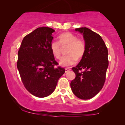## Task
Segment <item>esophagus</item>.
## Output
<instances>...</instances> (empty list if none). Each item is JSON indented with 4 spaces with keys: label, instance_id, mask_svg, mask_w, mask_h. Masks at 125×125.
I'll list each match as a JSON object with an SVG mask.
<instances>
[{
    "label": "esophagus",
    "instance_id": "obj_1",
    "mask_svg": "<svg viewBox=\"0 0 125 125\" xmlns=\"http://www.w3.org/2000/svg\"><path fill=\"white\" fill-rule=\"evenodd\" d=\"M70 71H71V69H70L69 68H65V73H67Z\"/></svg>",
    "mask_w": 125,
    "mask_h": 125
}]
</instances>
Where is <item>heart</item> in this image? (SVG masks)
Listing matches in <instances>:
<instances>
[{"label": "heart", "instance_id": "heart-1", "mask_svg": "<svg viewBox=\"0 0 125 125\" xmlns=\"http://www.w3.org/2000/svg\"><path fill=\"white\" fill-rule=\"evenodd\" d=\"M59 42H53L51 44V51L53 56L59 59L61 56V46L68 45L67 55L63 56L59 61L61 66H68L74 64L77 59H81L84 55L85 44L83 40L77 39L76 36L70 32H65L59 37Z\"/></svg>", "mask_w": 125, "mask_h": 125}]
</instances>
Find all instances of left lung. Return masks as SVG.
Listing matches in <instances>:
<instances>
[{
  "label": "left lung",
  "instance_id": "1",
  "mask_svg": "<svg viewBox=\"0 0 125 125\" xmlns=\"http://www.w3.org/2000/svg\"><path fill=\"white\" fill-rule=\"evenodd\" d=\"M83 36L84 55L76 67L72 68L76 78L71 83L73 93L82 100L97 94L103 87L109 65L108 51L102 37L86 27L75 29Z\"/></svg>",
  "mask_w": 125,
  "mask_h": 125
}]
</instances>
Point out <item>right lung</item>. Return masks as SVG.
<instances>
[{
	"mask_svg": "<svg viewBox=\"0 0 125 125\" xmlns=\"http://www.w3.org/2000/svg\"><path fill=\"white\" fill-rule=\"evenodd\" d=\"M53 29L42 27L24 37L18 51L17 68L26 89L36 97L51 94L65 73L51 51Z\"/></svg>",
	"mask_w": 125,
	"mask_h": 125,
	"instance_id": "right-lung-1",
	"label": "right lung"
}]
</instances>
